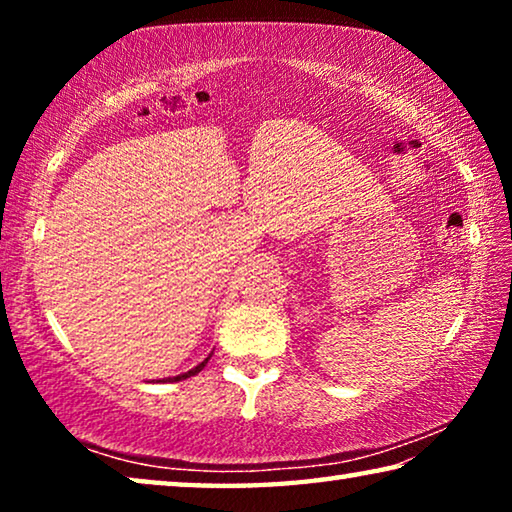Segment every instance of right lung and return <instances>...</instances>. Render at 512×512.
<instances>
[{
	"label": "right lung",
	"instance_id": "add662e5",
	"mask_svg": "<svg viewBox=\"0 0 512 512\" xmlns=\"http://www.w3.org/2000/svg\"><path fill=\"white\" fill-rule=\"evenodd\" d=\"M207 361H210V357H207L205 361H201V363H198V366H196V368H192V370H189V372H183V375H178V377H169V379H164V381H180V379L194 377V375H196V372H201V370L205 368V363H207Z\"/></svg>",
	"mask_w": 512,
	"mask_h": 512
}]
</instances>
